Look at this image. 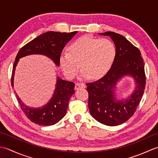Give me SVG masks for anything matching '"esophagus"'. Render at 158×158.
Wrapping results in <instances>:
<instances>
[{"label": "esophagus", "instance_id": "34e87169", "mask_svg": "<svg viewBox=\"0 0 158 158\" xmlns=\"http://www.w3.org/2000/svg\"><path fill=\"white\" fill-rule=\"evenodd\" d=\"M85 85L84 83H77L75 85V89H79L80 88H85Z\"/></svg>", "mask_w": 158, "mask_h": 158}]
</instances>
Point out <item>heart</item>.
Returning a JSON list of instances; mask_svg holds the SVG:
<instances>
[{
    "mask_svg": "<svg viewBox=\"0 0 158 158\" xmlns=\"http://www.w3.org/2000/svg\"><path fill=\"white\" fill-rule=\"evenodd\" d=\"M116 56L114 43L107 39H99L91 36L78 39L69 46V53L60 58V66L69 79L77 76L82 69L81 77L94 79L101 78L109 71Z\"/></svg>",
    "mask_w": 158,
    "mask_h": 158,
    "instance_id": "obj_1",
    "label": "heart"
}]
</instances>
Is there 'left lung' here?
Listing matches in <instances>:
<instances>
[{
	"instance_id": "8db88e82",
	"label": "left lung",
	"mask_w": 158,
	"mask_h": 158,
	"mask_svg": "<svg viewBox=\"0 0 158 158\" xmlns=\"http://www.w3.org/2000/svg\"><path fill=\"white\" fill-rule=\"evenodd\" d=\"M109 36L115 45L116 56L106 75L98 81L87 83L89 94L88 107L91 115L106 126L120 125L135 113L145 88L146 77L140 50L123 36L113 32L100 33ZM130 75L136 82V89L127 99L117 101L114 89L123 76Z\"/></svg>"
}]
</instances>
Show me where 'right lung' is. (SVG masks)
Segmentation results:
<instances>
[{"label": "right lung", "instance_id": "obj_1", "mask_svg": "<svg viewBox=\"0 0 158 158\" xmlns=\"http://www.w3.org/2000/svg\"><path fill=\"white\" fill-rule=\"evenodd\" d=\"M77 31L72 32H59L49 31L38 36L32 41L19 49L16 56L13 66L11 85L16 66L19 58L28 55L41 54L49 57L57 66H60L61 53L66 44L71 39ZM75 83L57 78L54 94L48 103L41 108H31L22 102L16 94L17 99L23 112L32 122L40 126H48L58 123L65 116L70 97L75 93Z\"/></svg>", "mask_w": 158, "mask_h": 158}]
</instances>
